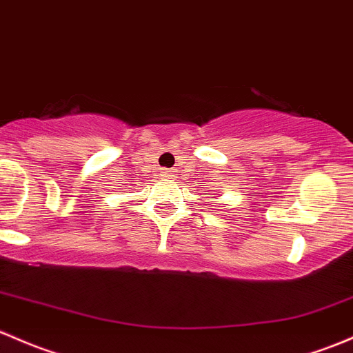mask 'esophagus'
I'll use <instances>...</instances> for the list:
<instances>
[{
    "mask_svg": "<svg viewBox=\"0 0 353 353\" xmlns=\"http://www.w3.org/2000/svg\"><path fill=\"white\" fill-rule=\"evenodd\" d=\"M176 172H177V170L167 169L164 172V177H167V179H176Z\"/></svg>",
    "mask_w": 353,
    "mask_h": 353,
    "instance_id": "esophagus-1",
    "label": "esophagus"
}]
</instances>
